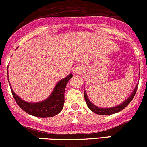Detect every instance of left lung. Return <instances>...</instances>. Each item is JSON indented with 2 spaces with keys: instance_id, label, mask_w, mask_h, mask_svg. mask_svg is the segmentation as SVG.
Returning <instances> with one entry per match:
<instances>
[{
  "instance_id": "8db88e82",
  "label": "left lung",
  "mask_w": 147,
  "mask_h": 147,
  "mask_svg": "<svg viewBox=\"0 0 147 147\" xmlns=\"http://www.w3.org/2000/svg\"><path fill=\"white\" fill-rule=\"evenodd\" d=\"M138 87V84L136 85L135 89H134V91H133L132 94L131 95L130 97H129L127 100L124 102L122 104L118 105V106L114 107L105 109V108H100V107H98L95 106L94 105H93L92 103L89 100V99H88L87 98V93H86L85 90L84 89V100H85L86 103H87L88 107L89 108V109H90L91 111H92L93 112H94L95 113H97V114H99V115H111V114H113V113H118V112L122 111V109H125L126 107H127V105L131 102L133 98H134V96H135L136 91H137Z\"/></svg>"
}]
</instances>
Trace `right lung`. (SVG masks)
Wrapping results in <instances>:
<instances>
[{
	"mask_svg": "<svg viewBox=\"0 0 147 147\" xmlns=\"http://www.w3.org/2000/svg\"><path fill=\"white\" fill-rule=\"evenodd\" d=\"M72 76V74H69L67 77L60 80L51 96L45 100L38 103H28L23 101L14 94L11 87L10 88L16 102L24 111L38 118H49L57 115L63 109L65 102V88Z\"/></svg>",
	"mask_w": 147,
	"mask_h": 147,
	"instance_id": "1",
	"label": "right lung"
}]
</instances>
